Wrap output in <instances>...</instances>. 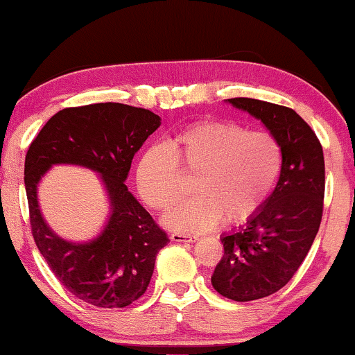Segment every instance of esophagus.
Returning a JSON list of instances; mask_svg holds the SVG:
<instances>
[{
	"instance_id": "obj_1",
	"label": "esophagus",
	"mask_w": 355,
	"mask_h": 355,
	"mask_svg": "<svg viewBox=\"0 0 355 355\" xmlns=\"http://www.w3.org/2000/svg\"><path fill=\"white\" fill-rule=\"evenodd\" d=\"M171 239L176 243H194L197 236H192V234H184V233H173Z\"/></svg>"
}]
</instances>
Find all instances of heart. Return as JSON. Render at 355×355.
<instances>
[{
    "instance_id": "b5f03b06",
    "label": "heart",
    "mask_w": 355,
    "mask_h": 355,
    "mask_svg": "<svg viewBox=\"0 0 355 355\" xmlns=\"http://www.w3.org/2000/svg\"><path fill=\"white\" fill-rule=\"evenodd\" d=\"M282 171V148L268 132H248L233 122L192 123L166 146L144 151L137 187L155 210H168L182 194V174H196V197L164 215L166 227L197 233L254 217L272 194Z\"/></svg>"
}]
</instances>
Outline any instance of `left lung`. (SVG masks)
Here are the masks:
<instances>
[{
    "mask_svg": "<svg viewBox=\"0 0 355 355\" xmlns=\"http://www.w3.org/2000/svg\"><path fill=\"white\" fill-rule=\"evenodd\" d=\"M227 103L261 121L282 148L277 186L254 217L220 236L225 252L211 275L220 295L251 302L282 288L310 251L323 217L324 156L293 109L250 98Z\"/></svg>",
    "mask_w": 355,
    "mask_h": 355,
    "instance_id": "obj_1",
    "label": "left lung"
}]
</instances>
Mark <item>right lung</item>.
<instances>
[{
	"mask_svg": "<svg viewBox=\"0 0 355 355\" xmlns=\"http://www.w3.org/2000/svg\"><path fill=\"white\" fill-rule=\"evenodd\" d=\"M159 125V116L151 110L127 104L68 107L45 123L27 150L24 184L35 245L55 277L89 305L123 308L140 298L153 275L156 254L169 243L125 186L133 156ZM55 164H75L100 174L111 211L93 240L68 242L44 222L36 187Z\"/></svg>",
	"mask_w": 355,
	"mask_h": 355,
	"instance_id": "obj_1",
	"label": "right lung"
}]
</instances>
